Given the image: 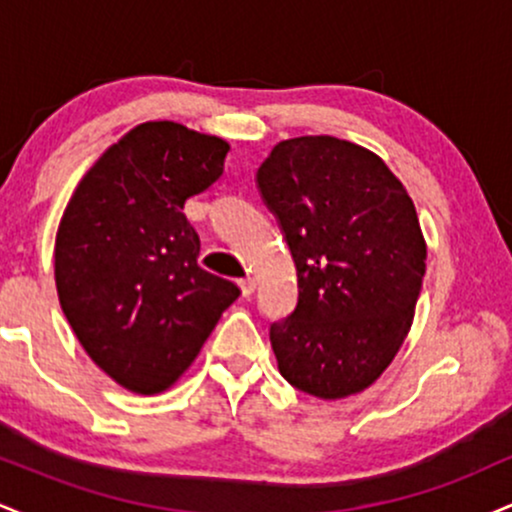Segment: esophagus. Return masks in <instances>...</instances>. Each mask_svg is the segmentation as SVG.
Returning <instances> with one entry per match:
<instances>
[{
    "mask_svg": "<svg viewBox=\"0 0 512 512\" xmlns=\"http://www.w3.org/2000/svg\"><path fill=\"white\" fill-rule=\"evenodd\" d=\"M240 284V291H243V296L248 298V296H252V293H255V286H257V281H255V276H243V279L238 281Z\"/></svg>",
    "mask_w": 512,
    "mask_h": 512,
    "instance_id": "1",
    "label": "esophagus"
}]
</instances>
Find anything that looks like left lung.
Here are the masks:
<instances>
[{"mask_svg": "<svg viewBox=\"0 0 512 512\" xmlns=\"http://www.w3.org/2000/svg\"><path fill=\"white\" fill-rule=\"evenodd\" d=\"M257 190L296 262L298 303L269 327L279 373L320 399L366 390L414 317L426 240L383 158L337 137L279 142Z\"/></svg>", "mask_w": 512, "mask_h": 512, "instance_id": "1", "label": "left lung"}]
</instances>
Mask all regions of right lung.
<instances>
[{"label":"right lung","mask_w":512,"mask_h":512,"mask_svg":"<svg viewBox=\"0 0 512 512\" xmlns=\"http://www.w3.org/2000/svg\"><path fill=\"white\" fill-rule=\"evenodd\" d=\"M228 149L178 122H144L93 163L62 214L64 315L93 363L137 395L168 390L240 296L199 267V236L182 214L221 178Z\"/></svg>","instance_id":"add662e5"}]
</instances>
